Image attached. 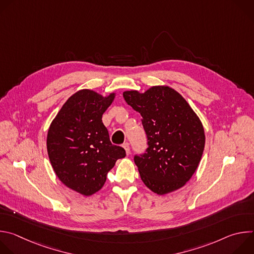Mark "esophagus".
<instances>
[{"label":"esophagus","mask_w":254,"mask_h":254,"mask_svg":"<svg viewBox=\"0 0 254 254\" xmlns=\"http://www.w3.org/2000/svg\"><path fill=\"white\" fill-rule=\"evenodd\" d=\"M123 147H124V149L126 151V154L128 155L129 154V144H128V142H125Z\"/></svg>","instance_id":"obj_1"}]
</instances>
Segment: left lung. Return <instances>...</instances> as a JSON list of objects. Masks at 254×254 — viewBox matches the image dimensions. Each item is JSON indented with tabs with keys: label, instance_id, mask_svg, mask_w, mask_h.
<instances>
[{
	"label": "left lung",
	"instance_id": "1",
	"mask_svg": "<svg viewBox=\"0 0 254 254\" xmlns=\"http://www.w3.org/2000/svg\"><path fill=\"white\" fill-rule=\"evenodd\" d=\"M125 100L140 114L149 148L134 157L140 179L151 191L166 195L186 185L205 147L203 125L177 90L155 85L144 92L127 90Z\"/></svg>",
	"mask_w": 254,
	"mask_h": 254
}]
</instances>
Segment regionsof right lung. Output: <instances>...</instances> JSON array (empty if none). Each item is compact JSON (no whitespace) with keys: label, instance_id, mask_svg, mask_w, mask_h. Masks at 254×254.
Segmentation results:
<instances>
[{"label":"right lung","instance_id":"right-lung-1","mask_svg":"<svg viewBox=\"0 0 254 254\" xmlns=\"http://www.w3.org/2000/svg\"><path fill=\"white\" fill-rule=\"evenodd\" d=\"M116 95L78 90L66 100L48 129L47 152L56 176L83 196L98 192L108 171L126 157L122 147L111 142L102 123V115Z\"/></svg>","mask_w":254,"mask_h":254}]
</instances>
